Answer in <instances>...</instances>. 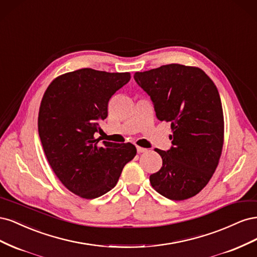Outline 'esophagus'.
Masks as SVG:
<instances>
[{"instance_id":"34e87169","label":"esophagus","mask_w":257,"mask_h":257,"mask_svg":"<svg viewBox=\"0 0 257 257\" xmlns=\"http://www.w3.org/2000/svg\"><path fill=\"white\" fill-rule=\"evenodd\" d=\"M147 151H148V149H146V148L138 147V146H137V152H138V153H146Z\"/></svg>"}]
</instances>
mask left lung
Wrapping results in <instances>:
<instances>
[{
	"label": "left lung",
	"instance_id": "left-lung-1",
	"mask_svg": "<svg viewBox=\"0 0 257 257\" xmlns=\"http://www.w3.org/2000/svg\"><path fill=\"white\" fill-rule=\"evenodd\" d=\"M134 79L151 97L157 118L170 123L172 148L155 149L163 160L150 176L152 188L172 200L195 196L211 179L224 143L219 91L198 67L168 64L137 72Z\"/></svg>",
	"mask_w": 257,
	"mask_h": 257
}]
</instances>
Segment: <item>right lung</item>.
<instances>
[{
	"mask_svg": "<svg viewBox=\"0 0 257 257\" xmlns=\"http://www.w3.org/2000/svg\"><path fill=\"white\" fill-rule=\"evenodd\" d=\"M131 79L130 73L81 68L48 85L38 112V134L53 173L67 190L85 199L104 195L136 155L130 143L94 137L108 115L110 97Z\"/></svg>",
	"mask_w": 257,
	"mask_h": 257,
	"instance_id": "add662e5",
	"label": "right lung"
}]
</instances>
